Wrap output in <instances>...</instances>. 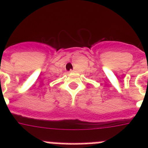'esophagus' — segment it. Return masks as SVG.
<instances>
[{
  "mask_svg": "<svg viewBox=\"0 0 148 148\" xmlns=\"http://www.w3.org/2000/svg\"><path fill=\"white\" fill-rule=\"evenodd\" d=\"M74 70H70L69 72H74Z\"/></svg>",
  "mask_w": 148,
  "mask_h": 148,
  "instance_id": "1",
  "label": "esophagus"
}]
</instances>
